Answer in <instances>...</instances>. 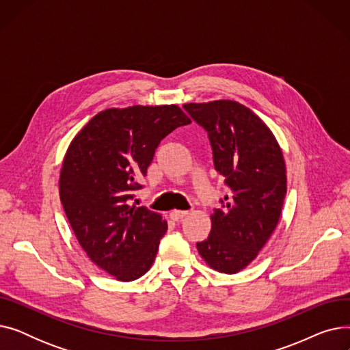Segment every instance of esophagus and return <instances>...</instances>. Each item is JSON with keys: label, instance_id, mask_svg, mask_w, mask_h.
<instances>
[{"label": "esophagus", "instance_id": "1", "mask_svg": "<svg viewBox=\"0 0 350 350\" xmlns=\"http://www.w3.org/2000/svg\"><path fill=\"white\" fill-rule=\"evenodd\" d=\"M189 215V211H180V210H174L170 213V218L173 219V221H178V219L185 218Z\"/></svg>", "mask_w": 350, "mask_h": 350}]
</instances>
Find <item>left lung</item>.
I'll return each instance as SVG.
<instances>
[{"label":"left lung","mask_w":350,"mask_h":350,"mask_svg":"<svg viewBox=\"0 0 350 350\" xmlns=\"http://www.w3.org/2000/svg\"><path fill=\"white\" fill-rule=\"evenodd\" d=\"M183 107L207 132L214 167L230 190L211 214L207 240L196 245L213 269L235 273L256 258L280 221L286 194L282 150L269 127L241 103Z\"/></svg>","instance_id":"8db88e82"}]
</instances>
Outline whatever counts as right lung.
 I'll list each match as a JSON object with an SVG mask.
<instances>
[{"instance_id":"1","label":"right lung","mask_w":350,"mask_h":350,"mask_svg":"<svg viewBox=\"0 0 350 350\" xmlns=\"http://www.w3.org/2000/svg\"><path fill=\"white\" fill-rule=\"evenodd\" d=\"M191 123L176 105L106 109L73 137L65 154L59 197L90 261L118 281L150 269L167 223L129 206L160 142Z\"/></svg>"}]
</instances>
